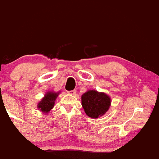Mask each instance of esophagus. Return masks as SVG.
Masks as SVG:
<instances>
[{"label":"esophagus","instance_id":"obj_1","mask_svg":"<svg viewBox=\"0 0 159 159\" xmlns=\"http://www.w3.org/2000/svg\"><path fill=\"white\" fill-rule=\"evenodd\" d=\"M67 93L70 94H72V95H74L76 93L75 90H71V91H67Z\"/></svg>","mask_w":159,"mask_h":159}]
</instances>
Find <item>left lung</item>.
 Segmentation results:
<instances>
[{
	"instance_id": "obj_1",
	"label": "left lung",
	"mask_w": 159,
	"mask_h": 159,
	"mask_svg": "<svg viewBox=\"0 0 159 159\" xmlns=\"http://www.w3.org/2000/svg\"><path fill=\"white\" fill-rule=\"evenodd\" d=\"M81 103L86 115L92 118H98L103 115L109 108L111 99L107 94L89 90L81 97Z\"/></svg>"
}]
</instances>
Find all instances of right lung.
I'll return each mask as SVG.
<instances>
[{
  "label": "right lung",
  "instance_id": "obj_1",
  "mask_svg": "<svg viewBox=\"0 0 159 159\" xmlns=\"http://www.w3.org/2000/svg\"><path fill=\"white\" fill-rule=\"evenodd\" d=\"M58 94L59 93L48 92L45 95V97L43 98V100L38 104V108H39L40 111L45 112V113H48L51 111L53 107L54 101L57 98Z\"/></svg>",
  "mask_w": 159,
  "mask_h": 159
}]
</instances>
